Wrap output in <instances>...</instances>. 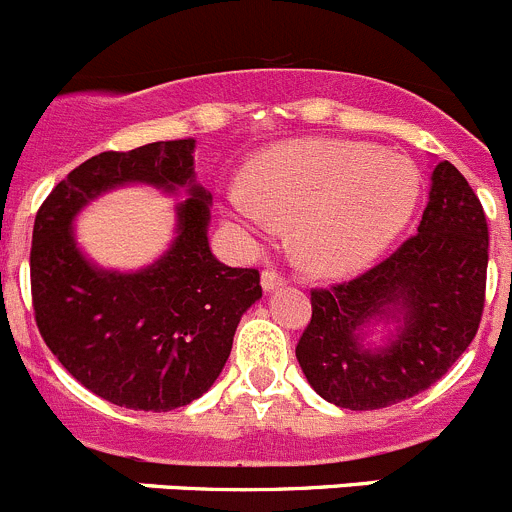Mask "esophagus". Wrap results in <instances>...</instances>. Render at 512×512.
<instances>
[{
	"label": "esophagus",
	"mask_w": 512,
	"mask_h": 512,
	"mask_svg": "<svg viewBox=\"0 0 512 512\" xmlns=\"http://www.w3.org/2000/svg\"><path fill=\"white\" fill-rule=\"evenodd\" d=\"M284 286V276H279L276 271H261V289L266 291V294H271V291L281 289Z\"/></svg>",
	"instance_id": "1"
}]
</instances>
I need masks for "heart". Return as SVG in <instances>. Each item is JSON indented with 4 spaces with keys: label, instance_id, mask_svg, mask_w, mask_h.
<instances>
[{
    "label": "heart",
    "instance_id": "b5f03b06",
    "mask_svg": "<svg viewBox=\"0 0 512 512\" xmlns=\"http://www.w3.org/2000/svg\"><path fill=\"white\" fill-rule=\"evenodd\" d=\"M420 198L410 158L372 143L306 138L259 153L243 183L223 193V211L248 241L291 223L299 266L319 279L359 274L405 231Z\"/></svg>",
    "mask_w": 512,
    "mask_h": 512
}]
</instances>
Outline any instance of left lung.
Wrapping results in <instances>:
<instances>
[{
	"label": "left lung",
	"instance_id": "1",
	"mask_svg": "<svg viewBox=\"0 0 512 512\" xmlns=\"http://www.w3.org/2000/svg\"><path fill=\"white\" fill-rule=\"evenodd\" d=\"M488 271V223L447 160L432 168L417 236L349 284L311 291L296 359L319 397L379 410L425 392L478 332Z\"/></svg>",
	"mask_w": 512,
	"mask_h": 512
}]
</instances>
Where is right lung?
Listing matches in <instances>:
<instances>
[{"label": "right lung", "instance_id": "right-lung-1", "mask_svg": "<svg viewBox=\"0 0 512 512\" xmlns=\"http://www.w3.org/2000/svg\"><path fill=\"white\" fill-rule=\"evenodd\" d=\"M196 140H160L77 165L42 203L32 231L34 319L62 367L118 407L191 405L221 374L241 316L261 299L259 271L231 269L208 243L211 193L196 180ZM148 185L176 204L174 241L138 272L105 270L84 252L76 216L105 192Z\"/></svg>", "mask_w": 512, "mask_h": 512}]
</instances>
